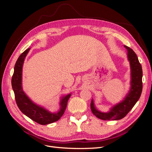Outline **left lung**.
I'll list each match as a JSON object with an SVG mask.
<instances>
[{"label":"left lung","instance_id":"left-lung-1","mask_svg":"<svg viewBox=\"0 0 152 152\" xmlns=\"http://www.w3.org/2000/svg\"><path fill=\"white\" fill-rule=\"evenodd\" d=\"M127 49V56L131 69V87L129 93L123 102L113 107L109 112L103 113L96 109L93 100L91 101V111L96 117L104 121L120 120L126 116L138 101L142 89V70L136 54L131 48L124 45Z\"/></svg>","mask_w":152,"mask_h":152}]
</instances>
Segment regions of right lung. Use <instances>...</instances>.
<instances>
[{
	"label": "right lung",
	"instance_id": "add662e5",
	"mask_svg": "<svg viewBox=\"0 0 152 152\" xmlns=\"http://www.w3.org/2000/svg\"><path fill=\"white\" fill-rule=\"evenodd\" d=\"M29 50L30 49L25 50L17 59L11 80L12 87L15 93L16 104L21 112L31 118L32 121L40 125H46L58 121L62 117L65 111L68 100L70 98L71 94H68L62 98L61 109L56 113H50L48 110L34 104L27 97L22 89L21 75L23 64Z\"/></svg>",
	"mask_w": 152,
	"mask_h": 152
}]
</instances>
